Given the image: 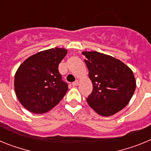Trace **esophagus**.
<instances>
[{"mask_svg": "<svg viewBox=\"0 0 151 151\" xmlns=\"http://www.w3.org/2000/svg\"><path fill=\"white\" fill-rule=\"evenodd\" d=\"M72 85H73V86H77V85H78V82L76 80V81H75L74 82H73V84H72Z\"/></svg>", "mask_w": 151, "mask_h": 151, "instance_id": "obj_1", "label": "esophagus"}]
</instances>
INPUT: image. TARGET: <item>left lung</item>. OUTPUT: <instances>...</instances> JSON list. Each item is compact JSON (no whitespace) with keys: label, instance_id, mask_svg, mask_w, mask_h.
I'll return each instance as SVG.
<instances>
[{"label":"left lung","instance_id":"obj_1","mask_svg":"<svg viewBox=\"0 0 151 151\" xmlns=\"http://www.w3.org/2000/svg\"><path fill=\"white\" fill-rule=\"evenodd\" d=\"M93 91L89 106L99 115H114L129 104L136 88L132 70L124 63L97 51H84Z\"/></svg>","mask_w":151,"mask_h":151}]
</instances>
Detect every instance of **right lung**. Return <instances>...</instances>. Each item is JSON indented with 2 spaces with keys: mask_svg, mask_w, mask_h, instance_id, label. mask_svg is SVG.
Listing matches in <instances>:
<instances>
[{
  "mask_svg": "<svg viewBox=\"0 0 151 151\" xmlns=\"http://www.w3.org/2000/svg\"><path fill=\"white\" fill-rule=\"evenodd\" d=\"M67 54L65 48H51L31 56L21 64L14 78L15 93L21 104L35 114L50 111L68 90L58 70Z\"/></svg>",
  "mask_w": 151,
  "mask_h": 151,
  "instance_id": "obj_1",
  "label": "right lung"
}]
</instances>
